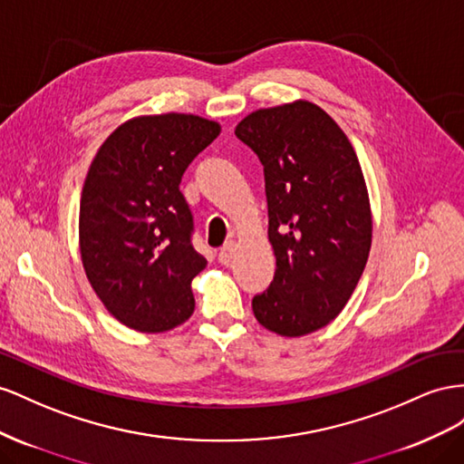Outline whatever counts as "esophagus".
I'll return each mask as SVG.
<instances>
[{
    "instance_id": "34e87169",
    "label": "esophagus",
    "mask_w": 464,
    "mask_h": 464,
    "mask_svg": "<svg viewBox=\"0 0 464 464\" xmlns=\"http://www.w3.org/2000/svg\"><path fill=\"white\" fill-rule=\"evenodd\" d=\"M235 250H237V245H235L233 241L225 243V245L219 248V255H218L219 262H221V264H229V262L235 258Z\"/></svg>"
}]
</instances>
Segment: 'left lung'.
Segmentation results:
<instances>
[{
	"instance_id": "obj_1",
	"label": "left lung",
	"mask_w": 464,
	"mask_h": 464,
	"mask_svg": "<svg viewBox=\"0 0 464 464\" xmlns=\"http://www.w3.org/2000/svg\"><path fill=\"white\" fill-rule=\"evenodd\" d=\"M235 136L264 167L274 280L253 299L256 321L305 336L346 307L372 248V208L357 155L321 107L295 101L248 114Z\"/></svg>"
}]
</instances>
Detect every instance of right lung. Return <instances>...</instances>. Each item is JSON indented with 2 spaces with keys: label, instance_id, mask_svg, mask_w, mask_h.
<instances>
[{
  "label": "right lung",
  "instance_id": "obj_1",
  "mask_svg": "<svg viewBox=\"0 0 464 464\" xmlns=\"http://www.w3.org/2000/svg\"><path fill=\"white\" fill-rule=\"evenodd\" d=\"M219 136L194 114L131 118L101 145L79 206L87 280L114 319L165 333L194 313L192 280L206 258L192 245L184 170Z\"/></svg>",
  "mask_w": 464,
  "mask_h": 464
}]
</instances>
